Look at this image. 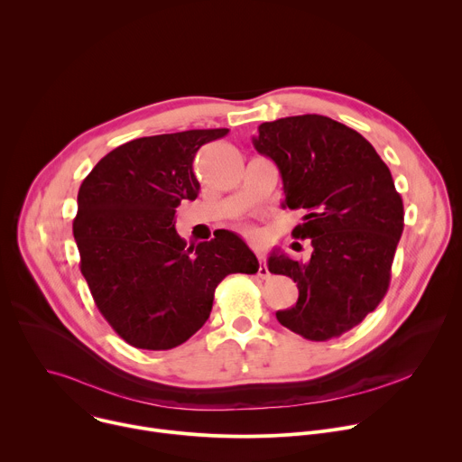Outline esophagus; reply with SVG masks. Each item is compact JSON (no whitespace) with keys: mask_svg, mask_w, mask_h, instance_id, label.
<instances>
[{"mask_svg":"<svg viewBox=\"0 0 462 462\" xmlns=\"http://www.w3.org/2000/svg\"><path fill=\"white\" fill-rule=\"evenodd\" d=\"M257 257H259V269H257V276H259V278H263V280H265V278H269V276H271V273H269V269H267V265H265V257H263V254H261V252L257 254Z\"/></svg>","mask_w":462,"mask_h":462,"instance_id":"34e87169","label":"esophagus"}]
</instances>
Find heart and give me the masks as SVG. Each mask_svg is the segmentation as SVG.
<instances>
[{
    "label": "heart",
    "mask_w": 462,
    "mask_h": 462,
    "mask_svg": "<svg viewBox=\"0 0 462 462\" xmlns=\"http://www.w3.org/2000/svg\"><path fill=\"white\" fill-rule=\"evenodd\" d=\"M243 232H245L246 236H250V237H254V236H255V230H254L252 226H243Z\"/></svg>",
    "instance_id": "obj_1"
}]
</instances>
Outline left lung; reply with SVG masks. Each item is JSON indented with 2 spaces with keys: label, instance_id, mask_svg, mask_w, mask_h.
Listing matches in <instances>:
<instances>
[{
  "label": "left lung",
  "instance_id": "left-lung-1",
  "mask_svg": "<svg viewBox=\"0 0 462 462\" xmlns=\"http://www.w3.org/2000/svg\"><path fill=\"white\" fill-rule=\"evenodd\" d=\"M252 139L283 180V208L301 210L294 237L310 239L309 261L280 250L269 271L294 280V307L278 310L292 333L325 342L344 335L387 292L391 263L404 230L402 197L389 168L358 131L323 115L263 122Z\"/></svg>",
  "mask_w": 462,
  "mask_h": 462
}]
</instances>
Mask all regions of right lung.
<instances>
[{"instance_id": "right-lung-1", "label": "right lung", "mask_w": 462, "mask_h": 462, "mask_svg": "<svg viewBox=\"0 0 462 462\" xmlns=\"http://www.w3.org/2000/svg\"><path fill=\"white\" fill-rule=\"evenodd\" d=\"M228 134L189 129L129 141L84 179L73 234L80 271L115 333L137 349L184 344L210 316L216 287L255 274L257 257L230 230L191 245L175 230V208L201 189L195 153Z\"/></svg>"}]
</instances>
